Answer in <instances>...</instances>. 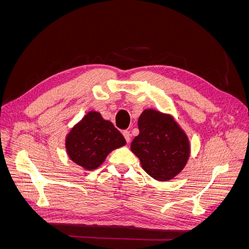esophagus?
<instances>
[{"label": "esophagus", "instance_id": "34e87169", "mask_svg": "<svg viewBox=\"0 0 249 249\" xmlns=\"http://www.w3.org/2000/svg\"><path fill=\"white\" fill-rule=\"evenodd\" d=\"M123 135H124V137L125 138L126 142L129 143V142L131 141V133H130L129 131H124V132H123Z\"/></svg>", "mask_w": 249, "mask_h": 249}]
</instances>
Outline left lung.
<instances>
[{
    "mask_svg": "<svg viewBox=\"0 0 249 249\" xmlns=\"http://www.w3.org/2000/svg\"><path fill=\"white\" fill-rule=\"evenodd\" d=\"M138 127L131 150L147 175L166 182L182 172L190 157V141L173 116L145 109L139 116Z\"/></svg>",
    "mask_w": 249,
    "mask_h": 249,
    "instance_id": "1",
    "label": "left lung"
}]
</instances>
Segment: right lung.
I'll return each instance as SVG.
<instances>
[{
    "instance_id": "right-lung-1",
    "label": "right lung",
    "mask_w": 249,
    "mask_h": 249,
    "mask_svg": "<svg viewBox=\"0 0 249 249\" xmlns=\"http://www.w3.org/2000/svg\"><path fill=\"white\" fill-rule=\"evenodd\" d=\"M125 144L122 133L97 111H89L65 138L70 159L89 171L100 167L111 152Z\"/></svg>"
}]
</instances>
